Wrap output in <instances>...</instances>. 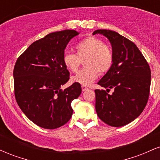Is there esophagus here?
I'll list each match as a JSON object with an SVG mask.
<instances>
[{"instance_id":"1","label":"esophagus","mask_w":160,"mask_h":160,"mask_svg":"<svg viewBox=\"0 0 160 160\" xmlns=\"http://www.w3.org/2000/svg\"><path fill=\"white\" fill-rule=\"evenodd\" d=\"M81 88H82V91H83V92H84V91H86V89H88V88H87V87H86V86H81Z\"/></svg>"}]
</instances>
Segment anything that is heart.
Returning <instances> with one entry per match:
<instances>
[{
	"label": "heart",
	"mask_w": 160,
	"mask_h": 160,
	"mask_svg": "<svg viewBox=\"0 0 160 160\" xmlns=\"http://www.w3.org/2000/svg\"><path fill=\"white\" fill-rule=\"evenodd\" d=\"M76 54L65 52L62 58L64 65L71 72H76L84 61L85 68L71 77L72 82L89 86L96 80L98 73L104 74L111 68L113 53L109 45L95 37H87L75 46Z\"/></svg>",
	"instance_id": "b5f03b06"
}]
</instances>
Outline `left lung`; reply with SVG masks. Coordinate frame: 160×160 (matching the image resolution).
<instances>
[{
	"mask_svg": "<svg viewBox=\"0 0 160 160\" xmlns=\"http://www.w3.org/2000/svg\"><path fill=\"white\" fill-rule=\"evenodd\" d=\"M109 40L113 53L111 68L98 84L114 91L95 89L97 115L106 124L120 127L132 122L144 111L149 98L151 72L137 46L117 32L99 29L92 33Z\"/></svg>",
	"mask_w": 160,
	"mask_h": 160,
	"instance_id": "1",
	"label": "left lung"
}]
</instances>
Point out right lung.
<instances>
[{
    "instance_id": "right-lung-1",
    "label": "right lung",
    "mask_w": 160,
    "mask_h": 160,
    "mask_svg": "<svg viewBox=\"0 0 160 160\" xmlns=\"http://www.w3.org/2000/svg\"><path fill=\"white\" fill-rule=\"evenodd\" d=\"M79 34L74 30L50 33L32 43L16 62V102L28 118L40 127L54 129L72 117L71 102L80 96L82 89L74 82L61 89L70 75L62 58L68 43Z\"/></svg>"
}]
</instances>
